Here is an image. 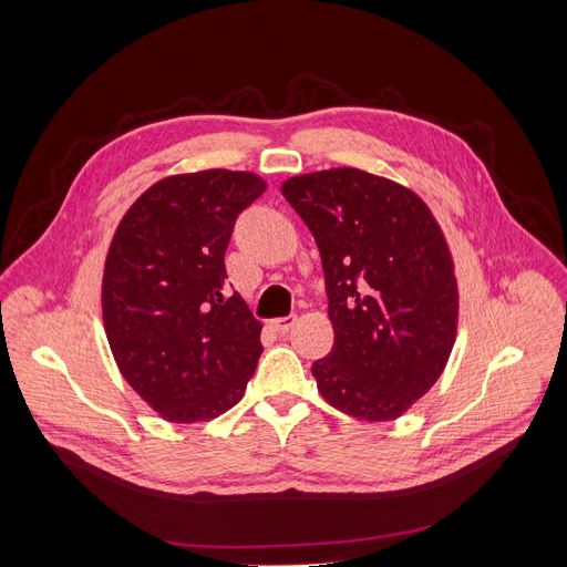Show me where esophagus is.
<instances>
[{
  "mask_svg": "<svg viewBox=\"0 0 567 567\" xmlns=\"http://www.w3.org/2000/svg\"><path fill=\"white\" fill-rule=\"evenodd\" d=\"M293 323H296V317H293V315H289V317H278V319H274V321H271L274 331H278V333H282V336L291 329Z\"/></svg>",
  "mask_w": 567,
  "mask_h": 567,
  "instance_id": "1",
  "label": "esophagus"
}]
</instances>
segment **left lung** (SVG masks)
I'll return each instance as SVG.
<instances>
[{"instance_id": "left-lung-1", "label": "left lung", "mask_w": 567, "mask_h": 567, "mask_svg": "<svg viewBox=\"0 0 567 567\" xmlns=\"http://www.w3.org/2000/svg\"><path fill=\"white\" fill-rule=\"evenodd\" d=\"M285 199L312 231L336 342L312 363L331 406L393 421L441 377L457 333L451 250L425 202L353 167L287 178Z\"/></svg>"}]
</instances>
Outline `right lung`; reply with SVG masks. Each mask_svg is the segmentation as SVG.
<instances>
[{
    "instance_id": "1",
    "label": "right lung",
    "mask_w": 567,
    "mask_h": 567,
    "mask_svg": "<svg viewBox=\"0 0 567 567\" xmlns=\"http://www.w3.org/2000/svg\"><path fill=\"white\" fill-rule=\"evenodd\" d=\"M266 184L250 172L167 176L118 223L105 259L103 321L133 391L172 423L212 421L244 398L261 323L229 291L225 250Z\"/></svg>"
}]
</instances>
